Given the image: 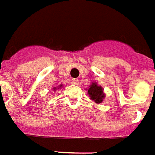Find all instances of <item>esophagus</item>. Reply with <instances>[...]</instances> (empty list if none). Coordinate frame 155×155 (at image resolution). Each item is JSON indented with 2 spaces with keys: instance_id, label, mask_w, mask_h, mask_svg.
<instances>
[{
  "instance_id": "1",
  "label": "esophagus",
  "mask_w": 155,
  "mask_h": 155,
  "mask_svg": "<svg viewBox=\"0 0 155 155\" xmlns=\"http://www.w3.org/2000/svg\"><path fill=\"white\" fill-rule=\"evenodd\" d=\"M71 83H72L73 84H75V85H78V84H79V80H78L77 79H74Z\"/></svg>"
}]
</instances>
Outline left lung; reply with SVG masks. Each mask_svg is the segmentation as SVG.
Masks as SVG:
<instances>
[{
    "label": "left lung",
    "instance_id": "1",
    "mask_svg": "<svg viewBox=\"0 0 155 155\" xmlns=\"http://www.w3.org/2000/svg\"><path fill=\"white\" fill-rule=\"evenodd\" d=\"M88 91V95L91 100H93L97 104H100L103 102L106 94L103 92L104 88L101 85H98L97 82H93L91 84L88 88H86Z\"/></svg>",
    "mask_w": 155,
    "mask_h": 155
}]
</instances>
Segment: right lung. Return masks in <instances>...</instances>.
I'll list each match as a JSON object with an SVG mask.
<instances>
[{"instance_id":"1","label":"right lung","mask_w":155,"mask_h":155,"mask_svg":"<svg viewBox=\"0 0 155 155\" xmlns=\"http://www.w3.org/2000/svg\"><path fill=\"white\" fill-rule=\"evenodd\" d=\"M62 87H63V86H62V84H59V85H58L57 87H54V88H53V90L55 92L57 89H60V88H62Z\"/></svg>"}]
</instances>
